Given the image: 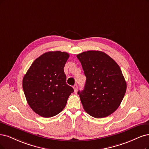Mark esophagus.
<instances>
[{"instance_id": "obj_1", "label": "esophagus", "mask_w": 149, "mask_h": 149, "mask_svg": "<svg viewBox=\"0 0 149 149\" xmlns=\"http://www.w3.org/2000/svg\"><path fill=\"white\" fill-rule=\"evenodd\" d=\"M74 92L75 93H76L77 91V90H78V86L77 85H74Z\"/></svg>"}]
</instances>
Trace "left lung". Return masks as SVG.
<instances>
[{
	"mask_svg": "<svg viewBox=\"0 0 149 149\" xmlns=\"http://www.w3.org/2000/svg\"><path fill=\"white\" fill-rule=\"evenodd\" d=\"M77 57L86 77L84 90L78 91L84 110L95 118L109 116L120 106L126 90L119 65L101 51L85 52Z\"/></svg>",
	"mask_w": 149,
	"mask_h": 149,
	"instance_id": "1",
	"label": "left lung"
}]
</instances>
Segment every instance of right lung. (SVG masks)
<instances>
[{"instance_id": "right-lung-1", "label": "right lung", "mask_w": 149, "mask_h": 149, "mask_svg": "<svg viewBox=\"0 0 149 149\" xmlns=\"http://www.w3.org/2000/svg\"><path fill=\"white\" fill-rule=\"evenodd\" d=\"M69 57L66 52H49L37 58L24 75L23 88L27 103L40 116H55L65 107L74 92L66 84L64 68Z\"/></svg>"}]
</instances>
